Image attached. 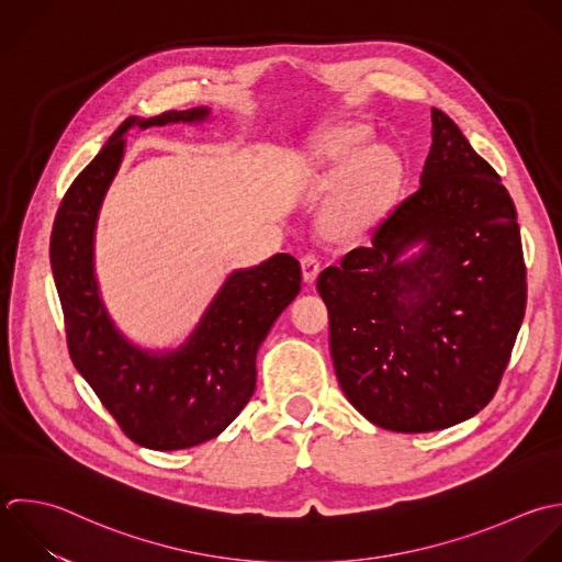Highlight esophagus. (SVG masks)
Listing matches in <instances>:
<instances>
[{"label": "esophagus", "mask_w": 562, "mask_h": 562, "mask_svg": "<svg viewBox=\"0 0 562 562\" xmlns=\"http://www.w3.org/2000/svg\"><path fill=\"white\" fill-rule=\"evenodd\" d=\"M319 269H322V260H319L317 254H306V256H302V273H304V280H306V282H313V280L317 278Z\"/></svg>", "instance_id": "obj_1"}]
</instances>
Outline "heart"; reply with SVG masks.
<instances>
[{"label": "heart", "instance_id": "b5f03b06", "mask_svg": "<svg viewBox=\"0 0 562 562\" xmlns=\"http://www.w3.org/2000/svg\"><path fill=\"white\" fill-rule=\"evenodd\" d=\"M368 135L366 126L348 124L335 128L322 146V166L348 175L333 205V221L339 227H352L376 212L396 181V155L390 148L366 153Z\"/></svg>", "mask_w": 562, "mask_h": 562}]
</instances>
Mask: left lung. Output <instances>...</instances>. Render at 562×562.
<instances>
[{"mask_svg": "<svg viewBox=\"0 0 562 562\" xmlns=\"http://www.w3.org/2000/svg\"><path fill=\"white\" fill-rule=\"evenodd\" d=\"M431 120L420 186L317 278L346 398L401 434L453 427L491 403L528 302L510 192L447 113ZM416 241L424 251L398 263Z\"/></svg>", "mask_w": 562, "mask_h": 562, "instance_id": "obj_1", "label": "left lung"}]
</instances>
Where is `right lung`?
Wrapping results in <instances>:
<instances>
[{
  "instance_id": "1",
  "label": "right lung",
  "mask_w": 562,
  "mask_h": 562,
  "mask_svg": "<svg viewBox=\"0 0 562 562\" xmlns=\"http://www.w3.org/2000/svg\"><path fill=\"white\" fill-rule=\"evenodd\" d=\"M207 109L126 117L93 161L67 188L49 236L69 357L122 434L155 451L190 449L216 438L256 390V352L278 315L300 293L295 256L227 278L199 328L170 355H148L111 326L93 280V227L102 196L120 166L124 133L168 122H196Z\"/></svg>"
}]
</instances>
